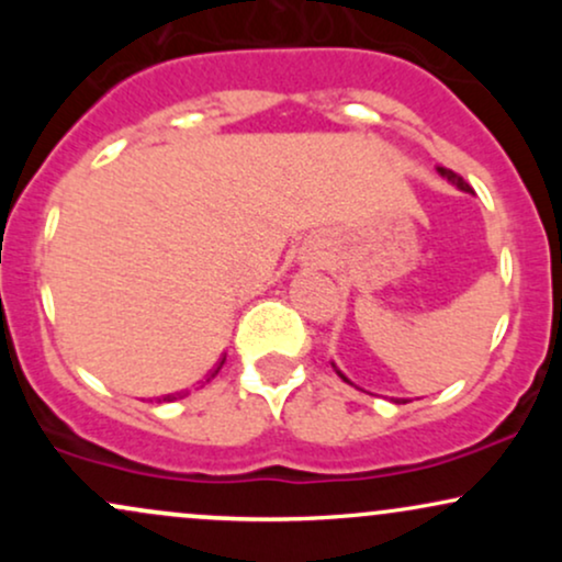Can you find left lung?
<instances>
[{"instance_id": "8db88e82", "label": "left lung", "mask_w": 562, "mask_h": 562, "mask_svg": "<svg viewBox=\"0 0 562 562\" xmlns=\"http://www.w3.org/2000/svg\"><path fill=\"white\" fill-rule=\"evenodd\" d=\"M438 173H441V177H443V179H449V182H451V184H454V187H457V190H462V192H473V190H470V184L465 182V179H462V177H460V173H454V171H451V169H443V166H438ZM335 372H338V375H340V378H344V380H346V383H348V378L344 375V372H340V370H335Z\"/></svg>"}]
</instances>
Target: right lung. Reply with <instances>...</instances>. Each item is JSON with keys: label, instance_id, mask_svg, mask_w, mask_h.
I'll return each instance as SVG.
<instances>
[{"label": "right lung", "instance_id": "add662e5", "mask_svg": "<svg viewBox=\"0 0 562 562\" xmlns=\"http://www.w3.org/2000/svg\"><path fill=\"white\" fill-rule=\"evenodd\" d=\"M222 364H224V359H222V362H218V367H216V370H214V372H211V378H214V375H216V372H218V370H222ZM166 398H169V396H166Z\"/></svg>", "mask_w": 562, "mask_h": 562}]
</instances>
